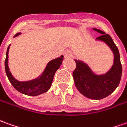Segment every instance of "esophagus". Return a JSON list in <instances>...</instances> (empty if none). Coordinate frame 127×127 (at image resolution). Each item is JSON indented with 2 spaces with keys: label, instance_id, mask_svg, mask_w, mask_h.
<instances>
[{
  "label": "esophagus",
  "instance_id": "1",
  "mask_svg": "<svg viewBox=\"0 0 127 127\" xmlns=\"http://www.w3.org/2000/svg\"><path fill=\"white\" fill-rule=\"evenodd\" d=\"M63 54L64 58H70L71 56V52L69 50H66V51H64Z\"/></svg>",
  "mask_w": 127,
  "mask_h": 127
}]
</instances>
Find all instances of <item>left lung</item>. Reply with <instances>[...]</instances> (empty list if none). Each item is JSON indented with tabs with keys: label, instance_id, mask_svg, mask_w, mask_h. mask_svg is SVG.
Here are the masks:
<instances>
[{
	"label": "left lung",
	"instance_id": "obj_1",
	"mask_svg": "<svg viewBox=\"0 0 127 127\" xmlns=\"http://www.w3.org/2000/svg\"><path fill=\"white\" fill-rule=\"evenodd\" d=\"M93 30L102 34L95 40L105 43L112 51L113 65L105 73L97 74L94 72L88 64L75 59L76 68L73 72V77L76 88L81 94L92 100H100L109 95L118 87L122 76V69L118 49L111 37L102 30L96 28H93Z\"/></svg>",
	"mask_w": 127,
	"mask_h": 127
}]
</instances>
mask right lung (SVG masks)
I'll list each match as a JSON object with an SVG mask.
<instances>
[{
  "mask_svg": "<svg viewBox=\"0 0 127 127\" xmlns=\"http://www.w3.org/2000/svg\"><path fill=\"white\" fill-rule=\"evenodd\" d=\"M20 33H16L14 36V38L19 36ZM10 45H9L6 53L5 67L7 76L12 86L20 93L30 96H36L47 92L51 87L55 73L56 72V71L59 69V67L62 64V63L63 61V56L62 55L61 56V57L49 61L45 67V70L43 71V72L36 78L27 81H19L12 76L9 68L8 54H9Z\"/></svg>",
  "mask_w": 127,
  "mask_h": 127,
  "instance_id": "obj_1",
  "label": "right lung"
}]
</instances>
